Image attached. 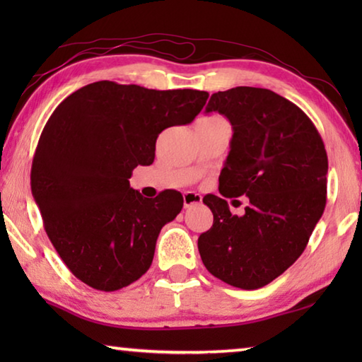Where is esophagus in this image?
<instances>
[{"instance_id": "34e87169", "label": "esophagus", "mask_w": 362, "mask_h": 362, "mask_svg": "<svg viewBox=\"0 0 362 362\" xmlns=\"http://www.w3.org/2000/svg\"><path fill=\"white\" fill-rule=\"evenodd\" d=\"M201 201H203V198H201V194H198V193L187 192L185 194H183V207H185V209H189V207L201 204Z\"/></svg>"}]
</instances>
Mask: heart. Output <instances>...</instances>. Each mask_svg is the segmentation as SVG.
Wrapping results in <instances>:
<instances>
[{"label": "heart", "instance_id": "1", "mask_svg": "<svg viewBox=\"0 0 362 362\" xmlns=\"http://www.w3.org/2000/svg\"><path fill=\"white\" fill-rule=\"evenodd\" d=\"M204 121H217V119H222V118H218V116H211V118H203Z\"/></svg>", "mask_w": 362, "mask_h": 362}]
</instances>
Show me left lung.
Listing matches in <instances>:
<instances>
[{
	"mask_svg": "<svg viewBox=\"0 0 362 362\" xmlns=\"http://www.w3.org/2000/svg\"><path fill=\"white\" fill-rule=\"evenodd\" d=\"M231 122L218 177L222 196L203 203L214 223L198 238L207 272L240 289H259L283 274L308 244L326 207L327 153L311 119L269 89L240 86L212 94L206 113ZM247 195L241 218L225 197Z\"/></svg>",
	"mask_w": 362,
	"mask_h": 362,
	"instance_id": "obj_1",
	"label": "left lung"
}]
</instances>
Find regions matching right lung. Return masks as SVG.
I'll list each match as a JSON object with an SVG mask.
<instances>
[{"label": "right lung", "instance_id": "right-lung-1", "mask_svg": "<svg viewBox=\"0 0 362 362\" xmlns=\"http://www.w3.org/2000/svg\"><path fill=\"white\" fill-rule=\"evenodd\" d=\"M209 94L97 81L54 110L32 164V193L52 246L84 284L113 292L146 273L161 228L182 211L179 192L144 198L137 166L155 159L166 127L189 124Z\"/></svg>", "mask_w": 362, "mask_h": 362}]
</instances>
